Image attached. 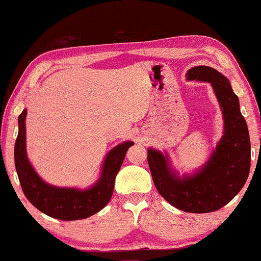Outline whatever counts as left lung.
<instances>
[{
	"label": "left lung",
	"mask_w": 261,
	"mask_h": 261,
	"mask_svg": "<svg viewBox=\"0 0 261 261\" xmlns=\"http://www.w3.org/2000/svg\"><path fill=\"white\" fill-rule=\"evenodd\" d=\"M187 77L211 84L222 109L223 136L194 174L179 177L167 154L154 148H148L147 162L156 189L169 203L190 213L213 212L228 204L244 188L250 171V137L238 96L222 73L198 66L190 69Z\"/></svg>",
	"instance_id": "left-lung-1"
}]
</instances>
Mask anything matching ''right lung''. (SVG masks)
<instances>
[{
	"label": "right lung",
	"mask_w": 261,
	"mask_h": 261,
	"mask_svg": "<svg viewBox=\"0 0 261 261\" xmlns=\"http://www.w3.org/2000/svg\"><path fill=\"white\" fill-rule=\"evenodd\" d=\"M27 109L19 116V133L14 146V163L17 176L27 199L47 216L72 221L86 219L105 207L112 199L115 178L126 152L133 142H124L109 150L101 167L98 181L86 190L59 188L45 183L29 162L25 148Z\"/></svg>",
	"instance_id": "right-lung-1"
}]
</instances>
